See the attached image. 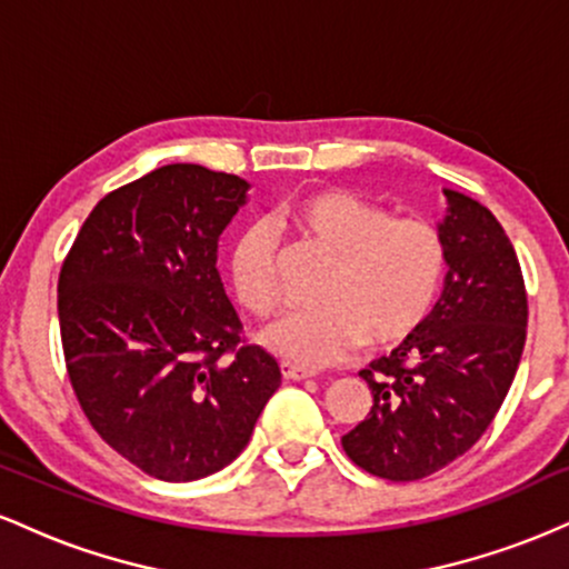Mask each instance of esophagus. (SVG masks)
<instances>
[{
  "label": "esophagus",
  "mask_w": 569,
  "mask_h": 569,
  "mask_svg": "<svg viewBox=\"0 0 569 569\" xmlns=\"http://www.w3.org/2000/svg\"><path fill=\"white\" fill-rule=\"evenodd\" d=\"M280 375H283V380L297 382V380H310V377H316V371L305 369V367H297V363L283 361V363H280Z\"/></svg>",
  "instance_id": "34e87169"
}]
</instances>
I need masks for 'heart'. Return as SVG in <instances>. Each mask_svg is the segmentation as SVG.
<instances>
[{"label":"heart","instance_id":"obj_1","mask_svg":"<svg viewBox=\"0 0 569 569\" xmlns=\"http://www.w3.org/2000/svg\"><path fill=\"white\" fill-rule=\"evenodd\" d=\"M280 224L331 253L318 307L283 312L262 345L299 367H331L367 339L393 348L415 335L439 297L447 243L433 221L393 217L350 189H312L278 208ZM232 289L248 310L267 316L280 302L278 234L257 221L234 240Z\"/></svg>","mask_w":569,"mask_h":569}]
</instances>
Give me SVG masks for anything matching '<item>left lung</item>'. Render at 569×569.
I'll list each match as a JSON object with an SVG mask.
<instances>
[{"label": "left lung", "mask_w": 569, "mask_h": 569, "mask_svg": "<svg viewBox=\"0 0 569 569\" xmlns=\"http://www.w3.org/2000/svg\"><path fill=\"white\" fill-rule=\"evenodd\" d=\"M443 194L441 299L415 335L361 371L375 403L342 436L345 455L388 481L426 479L481 439L527 339L525 278L506 230L468 194Z\"/></svg>", "instance_id": "1"}]
</instances>
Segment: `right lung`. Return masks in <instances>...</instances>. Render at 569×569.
<instances>
[{"instance_id": "1", "label": "right lung", "mask_w": 569, "mask_h": 569, "mask_svg": "<svg viewBox=\"0 0 569 569\" xmlns=\"http://www.w3.org/2000/svg\"><path fill=\"white\" fill-rule=\"evenodd\" d=\"M246 192L240 176L162 166L98 202L58 276L77 401L154 479L230 466L280 385L276 358L240 337L217 270L219 234Z\"/></svg>"}]
</instances>
